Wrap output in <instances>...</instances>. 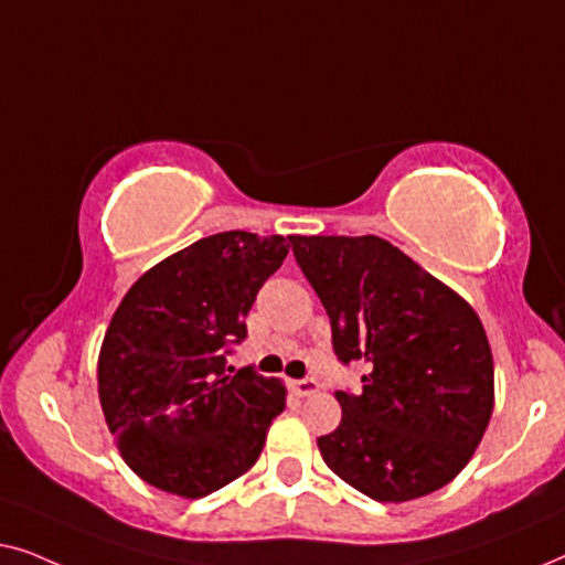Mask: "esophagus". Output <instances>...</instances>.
Masks as SVG:
<instances>
[{
    "mask_svg": "<svg viewBox=\"0 0 565 565\" xmlns=\"http://www.w3.org/2000/svg\"><path fill=\"white\" fill-rule=\"evenodd\" d=\"M321 385L313 381V377H303V381H290V391L296 393L298 398H306V396H313V393H319Z\"/></svg>",
    "mask_w": 565,
    "mask_h": 565,
    "instance_id": "esophagus-1",
    "label": "esophagus"
}]
</instances>
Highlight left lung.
Returning a JSON list of instances; mask_svg holds the SVG:
<instances>
[{"label":"left lung","mask_w":565,"mask_h":565,"mask_svg":"<svg viewBox=\"0 0 565 565\" xmlns=\"http://www.w3.org/2000/svg\"><path fill=\"white\" fill-rule=\"evenodd\" d=\"M331 319L337 358L365 365L337 391L342 422L319 437L327 466L365 497L401 504L468 466L493 412L483 323L443 280L381 236H290Z\"/></svg>","instance_id":"left-lung-1"}]
</instances>
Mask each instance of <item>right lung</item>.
Wrapping results in <instances>:
<instances>
[{
  "label": "right lung",
  "instance_id": "1",
  "mask_svg": "<svg viewBox=\"0 0 565 565\" xmlns=\"http://www.w3.org/2000/svg\"><path fill=\"white\" fill-rule=\"evenodd\" d=\"M290 244L223 231L161 259L130 285L105 331L97 391L126 466L182 499L244 476L285 408V385L226 367L246 313Z\"/></svg>",
  "mask_w": 565,
  "mask_h": 565
}]
</instances>
